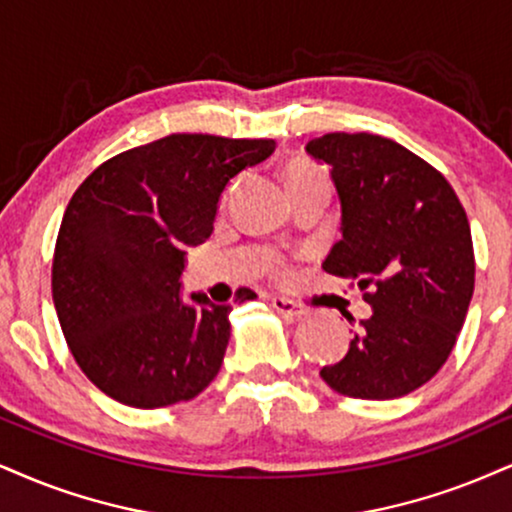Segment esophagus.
<instances>
[{
    "mask_svg": "<svg viewBox=\"0 0 512 512\" xmlns=\"http://www.w3.org/2000/svg\"><path fill=\"white\" fill-rule=\"evenodd\" d=\"M270 306H273L280 315H285V318H304L306 315L304 306L296 304L292 299H285V296H273V299H270Z\"/></svg>",
    "mask_w": 512,
    "mask_h": 512,
    "instance_id": "34e87169",
    "label": "esophagus"
}]
</instances>
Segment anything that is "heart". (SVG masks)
<instances>
[{"label": "heart", "mask_w": 512, "mask_h": 512, "mask_svg": "<svg viewBox=\"0 0 512 512\" xmlns=\"http://www.w3.org/2000/svg\"><path fill=\"white\" fill-rule=\"evenodd\" d=\"M313 180H323L311 163L301 161V159H292L287 163V185H299V182H313Z\"/></svg>", "instance_id": "heart-1"}]
</instances>
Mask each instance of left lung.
Returning a JSON list of instances; mask_svg holds the SVG:
<instances>
[{
  "label": "left lung",
  "instance_id": "8db88e82",
  "mask_svg": "<svg viewBox=\"0 0 512 512\" xmlns=\"http://www.w3.org/2000/svg\"><path fill=\"white\" fill-rule=\"evenodd\" d=\"M330 168L342 239L325 273L358 282L372 313L320 377L353 399H399L437 375L475 292L465 208L439 170L394 140L330 132L306 142Z\"/></svg>",
  "mask_w": 512,
  "mask_h": 512
}]
</instances>
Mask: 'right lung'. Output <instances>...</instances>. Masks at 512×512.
I'll return each mask as SVG.
<instances>
[{"label": "right lung", "instance_id": "obj_1", "mask_svg": "<svg viewBox=\"0 0 512 512\" xmlns=\"http://www.w3.org/2000/svg\"><path fill=\"white\" fill-rule=\"evenodd\" d=\"M273 151V140L168 135L113 156L73 194L52 296L75 363L106 396L173 406L218 375L232 308L182 296L187 249L211 237L230 180Z\"/></svg>", "mask_w": 512, "mask_h": 512}]
</instances>
